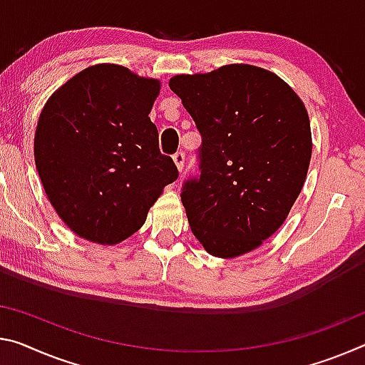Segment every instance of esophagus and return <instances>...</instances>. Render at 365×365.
Instances as JSON below:
<instances>
[{"instance_id": "obj_1", "label": "esophagus", "mask_w": 365, "mask_h": 365, "mask_svg": "<svg viewBox=\"0 0 365 365\" xmlns=\"http://www.w3.org/2000/svg\"><path fill=\"white\" fill-rule=\"evenodd\" d=\"M172 158H173V162H175L177 169L182 172V169H183V164H185V154H183V151H177L175 154L172 155Z\"/></svg>"}]
</instances>
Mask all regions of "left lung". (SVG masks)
Instances as JSON below:
<instances>
[{
  "mask_svg": "<svg viewBox=\"0 0 365 365\" xmlns=\"http://www.w3.org/2000/svg\"><path fill=\"white\" fill-rule=\"evenodd\" d=\"M201 135L200 173L182 185L193 234L234 258L281 227L307 177L309 115L296 92L266 69L227 65L170 79Z\"/></svg>",
  "mask_w": 365,
  "mask_h": 365,
  "instance_id": "obj_1",
  "label": "left lung"
}]
</instances>
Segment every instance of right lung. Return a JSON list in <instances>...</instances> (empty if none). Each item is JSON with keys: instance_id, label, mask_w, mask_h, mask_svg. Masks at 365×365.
I'll use <instances>...</instances> for the list:
<instances>
[{"instance_id": "obj_1", "label": "right lung", "mask_w": 365, "mask_h": 365, "mask_svg": "<svg viewBox=\"0 0 365 365\" xmlns=\"http://www.w3.org/2000/svg\"><path fill=\"white\" fill-rule=\"evenodd\" d=\"M159 81L96 65L63 84L40 113L34 154L50 203L73 232L102 245L135 234L175 162L149 118Z\"/></svg>"}]
</instances>
